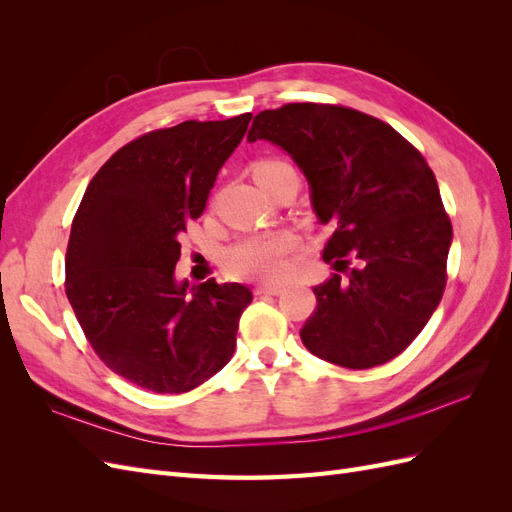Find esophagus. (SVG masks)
Returning <instances> with one entry per match:
<instances>
[{
  "mask_svg": "<svg viewBox=\"0 0 512 512\" xmlns=\"http://www.w3.org/2000/svg\"><path fill=\"white\" fill-rule=\"evenodd\" d=\"M256 294H280L282 292V286H271V284H258L254 288Z\"/></svg>",
  "mask_w": 512,
  "mask_h": 512,
  "instance_id": "1",
  "label": "esophagus"
}]
</instances>
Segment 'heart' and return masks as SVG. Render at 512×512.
I'll return each instance as SVG.
<instances>
[{
	"mask_svg": "<svg viewBox=\"0 0 512 512\" xmlns=\"http://www.w3.org/2000/svg\"><path fill=\"white\" fill-rule=\"evenodd\" d=\"M290 164L282 160H262L254 166V179L267 177ZM299 239L288 230L243 237L224 254V269L239 280L277 282L288 271V256L297 250Z\"/></svg>",
	"mask_w": 512,
	"mask_h": 512,
	"instance_id": "obj_1",
	"label": "heart"
}]
</instances>
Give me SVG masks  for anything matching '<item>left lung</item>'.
<instances>
[{
	"label": "left lung",
	"instance_id": "obj_1",
	"mask_svg": "<svg viewBox=\"0 0 512 512\" xmlns=\"http://www.w3.org/2000/svg\"><path fill=\"white\" fill-rule=\"evenodd\" d=\"M288 151L312 207L333 228L322 250L333 273L314 288L305 348L335 365L395 359L444 294L453 226L425 158L389 123L337 104L294 102L254 117L247 141Z\"/></svg>",
	"mask_w": 512,
	"mask_h": 512
}]
</instances>
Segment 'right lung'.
<instances>
[{"label": "right lung", "mask_w": 512, "mask_h": 512, "mask_svg": "<svg viewBox=\"0 0 512 512\" xmlns=\"http://www.w3.org/2000/svg\"><path fill=\"white\" fill-rule=\"evenodd\" d=\"M252 113L183 121L115 151L72 220L66 294L91 348L153 393H188L232 359L241 284L175 280L185 224L203 215L220 168Z\"/></svg>", "instance_id": "1"}]
</instances>
